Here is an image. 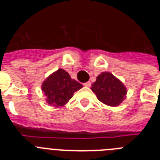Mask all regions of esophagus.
Here are the masks:
<instances>
[{
	"label": "esophagus",
	"mask_w": 160,
	"mask_h": 160,
	"mask_svg": "<svg viewBox=\"0 0 160 160\" xmlns=\"http://www.w3.org/2000/svg\"><path fill=\"white\" fill-rule=\"evenodd\" d=\"M84 87H90V86H91V82H87L84 83Z\"/></svg>",
	"instance_id": "esophagus-1"
}]
</instances>
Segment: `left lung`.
<instances>
[{"label": "left lung", "instance_id": "1", "mask_svg": "<svg viewBox=\"0 0 160 160\" xmlns=\"http://www.w3.org/2000/svg\"><path fill=\"white\" fill-rule=\"evenodd\" d=\"M98 99L111 107H117L126 98L127 88L119 79L109 72H102L91 86Z\"/></svg>", "mask_w": 160, "mask_h": 160}]
</instances>
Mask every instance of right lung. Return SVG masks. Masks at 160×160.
Returning a JSON list of instances; mask_svg holds the SVG:
<instances>
[{
  "label": "right lung",
  "instance_id": "1",
  "mask_svg": "<svg viewBox=\"0 0 160 160\" xmlns=\"http://www.w3.org/2000/svg\"><path fill=\"white\" fill-rule=\"evenodd\" d=\"M83 86L72 79L63 69L53 72L43 82L42 90L46 96V102L53 107H63L73 97V93Z\"/></svg>",
  "mask_w": 160,
  "mask_h": 160
}]
</instances>
